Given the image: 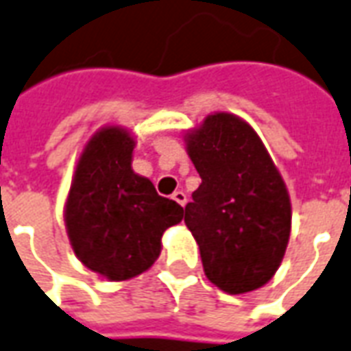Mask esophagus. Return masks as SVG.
Masks as SVG:
<instances>
[{
    "mask_svg": "<svg viewBox=\"0 0 351 351\" xmlns=\"http://www.w3.org/2000/svg\"><path fill=\"white\" fill-rule=\"evenodd\" d=\"M173 201H176L180 206H184L188 199H186V193H184V191H175V193H173Z\"/></svg>",
    "mask_w": 351,
    "mask_h": 351,
    "instance_id": "esophagus-1",
    "label": "esophagus"
}]
</instances>
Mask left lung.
<instances>
[{
	"label": "left lung",
	"instance_id": "1",
	"mask_svg": "<svg viewBox=\"0 0 351 351\" xmlns=\"http://www.w3.org/2000/svg\"><path fill=\"white\" fill-rule=\"evenodd\" d=\"M186 141L202 182L184 221L204 274L228 294L264 287L285 256L292 221L287 186L268 150L230 113L210 115Z\"/></svg>",
	"mask_w": 351,
	"mask_h": 351
}]
</instances>
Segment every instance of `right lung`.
Instances as JSON below:
<instances>
[{
    "label": "right lung",
    "instance_id": "obj_1",
    "mask_svg": "<svg viewBox=\"0 0 351 351\" xmlns=\"http://www.w3.org/2000/svg\"><path fill=\"white\" fill-rule=\"evenodd\" d=\"M134 145L119 126L96 132L80 156L64 208L76 256L110 281L149 269L163 232L184 217L178 202L158 195L149 178L132 171Z\"/></svg>",
    "mask_w": 351,
    "mask_h": 351
}]
</instances>
